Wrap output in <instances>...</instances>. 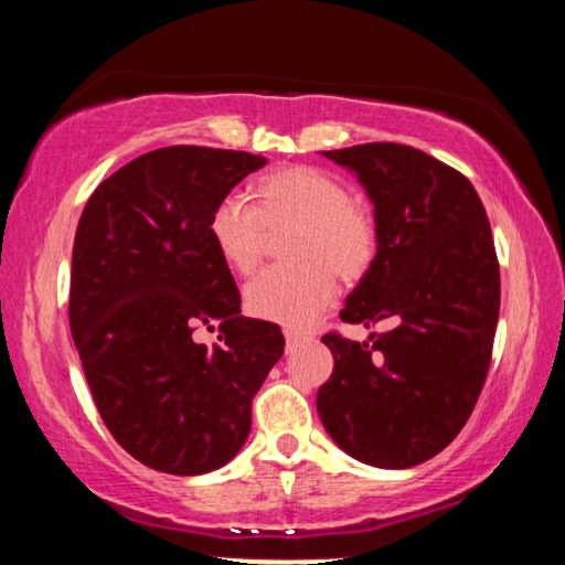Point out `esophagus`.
Here are the masks:
<instances>
[{"mask_svg":"<svg viewBox=\"0 0 565 565\" xmlns=\"http://www.w3.org/2000/svg\"><path fill=\"white\" fill-rule=\"evenodd\" d=\"M284 339H286V347H296V343L301 341V333L294 331V329H284Z\"/></svg>","mask_w":565,"mask_h":565,"instance_id":"1","label":"esophagus"}]
</instances>
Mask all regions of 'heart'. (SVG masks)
<instances>
[{
	"mask_svg": "<svg viewBox=\"0 0 565 565\" xmlns=\"http://www.w3.org/2000/svg\"><path fill=\"white\" fill-rule=\"evenodd\" d=\"M252 194L254 206L236 194L218 199L209 236L228 269L248 274L259 264L264 228H291L284 246L291 266L266 269L248 281L244 303L256 319L306 329L333 301L331 270L343 281H356L374 262V216L351 202L339 177L317 167L271 171L256 181Z\"/></svg>",
	"mask_w": 565,
	"mask_h": 565,
	"instance_id": "b5f03b06",
	"label": "heart"
}]
</instances>
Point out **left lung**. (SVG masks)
<instances>
[{
  "instance_id": "obj_1",
  "label": "left lung",
  "mask_w": 565,
  "mask_h": 565,
  "mask_svg": "<svg viewBox=\"0 0 565 565\" xmlns=\"http://www.w3.org/2000/svg\"><path fill=\"white\" fill-rule=\"evenodd\" d=\"M374 204L376 256L341 321L376 327L369 341L327 333L333 374L317 411L343 454L411 468L454 441L489 374L501 276L491 224L463 174L414 147L321 151Z\"/></svg>"
}]
</instances>
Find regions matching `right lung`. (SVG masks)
<instances>
[{"label":"right lung","mask_w":565,"mask_h":565,"mask_svg":"<svg viewBox=\"0 0 565 565\" xmlns=\"http://www.w3.org/2000/svg\"><path fill=\"white\" fill-rule=\"evenodd\" d=\"M264 164L248 151H149L94 189L76 226L74 347L111 436L154 471L199 476L232 461L284 356L276 323L242 317L209 236L218 199ZM212 320L223 343L209 350L190 333Z\"/></svg>","instance_id":"add662e5"}]
</instances>
